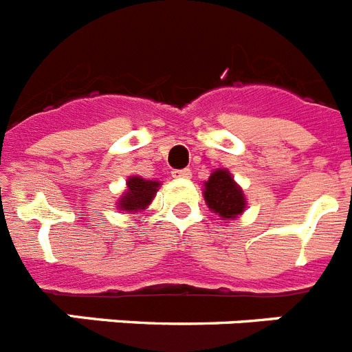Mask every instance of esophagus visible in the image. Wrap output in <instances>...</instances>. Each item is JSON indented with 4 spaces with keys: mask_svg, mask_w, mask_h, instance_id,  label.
I'll return each instance as SVG.
<instances>
[{
    "mask_svg": "<svg viewBox=\"0 0 352 352\" xmlns=\"http://www.w3.org/2000/svg\"><path fill=\"white\" fill-rule=\"evenodd\" d=\"M172 177H175V179H189V177H191V170H189V168H182V170H173Z\"/></svg>",
    "mask_w": 352,
    "mask_h": 352,
    "instance_id": "34e87169",
    "label": "esophagus"
}]
</instances>
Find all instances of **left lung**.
<instances>
[{
  "label": "left lung",
  "instance_id": "obj_1",
  "mask_svg": "<svg viewBox=\"0 0 352 352\" xmlns=\"http://www.w3.org/2000/svg\"><path fill=\"white\" fill-rule=\"evenodd\" d=\"M206 201L209 209L225 219H234L244 210V195L227 170H216L206 182Z\"/></svg>",
  "mask_w": 352,
  "mask_h": 352
}]
</instances>
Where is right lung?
<instances>
[{
	"instance_id": "right-lung-1",
	"label": "right lung",
	"mask_w": 352,
	"mask_h": 352,
	"mask_svg": "<svg viewBox=\"0 0 352 352\" xmlns=\"http://www.w3.org/2000/svg\"><path fill=\"white\" fill-rule=\"evenodd\" d=\"M157 188L159 182H154V180H145L142 177H131L127 180V193L122 197L118 207L122 210H127V212L145 209L152 201V198H154Z\"/></svg>"
}]
</instances>
